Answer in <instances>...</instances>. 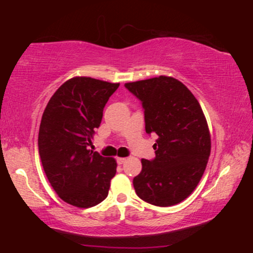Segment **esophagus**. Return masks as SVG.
I'll return each mask as SVG.
<instances>
[{
    "label": "esophagus",
    "mask_w": 253,
    "mask_h": 253,
    "mask_svg": "<svg viewBox=\"0 0 253 253\" xmlns=\"http://www.w3.org/2000/svg\"><path fill=\"white\" fill-rule=\"evenodd\" d=\"M126 161L127 159L126 158H117V162H118V164H124V163H126Z\"/></svg>",
    "instance_id": "1"
}]
</instances>
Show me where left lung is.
<instances>
[{
  "instance_id": "1",
  "label": "left lung",
  "mask_w": 253,
  "mask_h": 253,
  "mask_svg": "<svg viewBox=\"0 0 253 253\" xmlns=\"http://www.w3.org/2000/svg\"><path fill=\"white\" fill-rule=\"evenodd\" d=\"M141 102L147 134L156 133V157L141 159L133 178L136 195L151 205L169 207L193 193L207 167L211 134L201 106L182 82L159 76L126 83Z\"/></svg>"
}]
</instances>
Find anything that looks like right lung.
<instances>
[{
    "instance_id": "add662e5",
    "label": "right lung",
    "mask_w": 253,
    "mask_h": 253,
    "mask_svg": "<svg viewBox=\"0 0 253 253\" xmlns=\"http://www.w3.org/2000/svg\"><path fill=\"white\" fill-rule=\"evenodd\" d=\"M119 85L74 77L58 88L43 110L38 138L40 159L52 188L69 205L94 207L108 196L117 162L89 146L104 106Z\"/></svg>"
}]
</instances>
